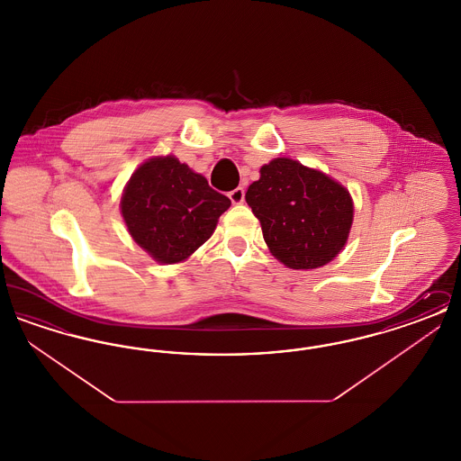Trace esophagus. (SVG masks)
<instances>
[{"instance_id": "obj_1", "label": "esophagus", "mask_w": 461, "mask_h": 461, "mask_svg": "<svg viewBox=\"0 0 461 461\" xmlns=\"http://www.w3.org/2000/svg\"><path fill=\"white\" fill-rule=\"evenodd\" d=\"M228 197H230V200H231L233 203H241L243 198H245V190H243L241 186H239V188L231 190V192L228 194Z\"/></svg>"}]
</instances>
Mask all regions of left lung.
Instances as JSON below:
<instances>
[{
  "label": "left lung",
  "mask_w": 461,
  "mask_h": 461,
  "mask_svg": "<svg viewBox=\"0 0 461 461\" xmlns=\"http://www.w3.org/2000/svg\"><path fill=\"white\" fill-rule=\"evenodd\" d=\"M245 200L261 222L271 254L292 269L329 264L351 231L349 192L330 176L286 157L261 167Z\"/></svg>",
  "instance_id": "1"
}]
</instances>
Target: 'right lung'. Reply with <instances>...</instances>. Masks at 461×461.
Returning <instances> with one entry per match:
<instances>
[{
  "label": "right lung",
  "mask_w": 461,
  "mask_h": 461,
  "mask_svg": "<svg viewBox=\"0 0 461 461\" xmlns=\"http://www.w3.org/2000/svg\"><path fill=\"white\" fill-rule=\"evenodd\" d=\"M230 205V198L173 155L141 164L121 198L132 240L162 264L188 259L211 239Z\"/></svg>",
  "instance_id": "obj_1"
}]
</instances>
